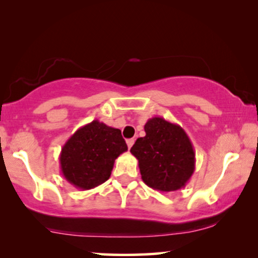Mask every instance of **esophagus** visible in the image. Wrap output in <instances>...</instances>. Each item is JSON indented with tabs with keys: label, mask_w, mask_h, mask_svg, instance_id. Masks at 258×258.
<instances>
[{
	"label": "esophagus",
	"mask_w": 258,
	"mask_h": 258,
	"mask_svg": "<svg viewBox=\"0 0 258 258\" xmlns=\"http://www.w3.org/2000/svg\"><path fill=\"white\" fill-rule=\"evenodd\" d=\"M134 142H135V140H134V139H129V140H126V146H128L129 149H130V148L133 147Z\"/></svg>",
	"instance_id": "1"
}]
</instances>
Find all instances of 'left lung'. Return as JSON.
Returning a JSON list of instances; mask_svg holds the SVG:
<instances>
[{"label":"left lung","mask_w":258,"mask_h":258,"mask_svg":"<svg viewBox=\"0 0 258 258\" xmlns=\"http://www.w3.org/2000/svg\"><path fill=\"white\" fill-rule=\"evenodd\" d=\"M146 136L130 153L139 160L143 182L162 192L184 188L195 171V151L182 126L162 117L148 119Z\"/></svg>","instance_id":"obj_1"}]
</instances>
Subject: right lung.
Returning a JSON list of instances; mask_svg holds the SVG:
<instances>
[{
	"mask_svg": "<svg viewBox=\"0 0 258 258\" xmlns=\"http://www.w3.org/2000/svg\"><path fill=\"white\" fill-rule=\"evenodd\" d=\"M126 150L121 130L95 119L64 143L59 154L61 172L75 188L93 189L109 179L115 160Z\"/></svg>",
	"mask_w": 258,
	"mask_h": 258,
	"instance_id": "obj_1",
	"label": "right lung"
}]
</instances>
